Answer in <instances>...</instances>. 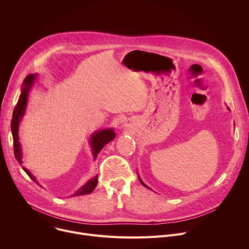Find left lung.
<instances>
[{"instance_id":"1","label":"left lung","mask_w":249,"mask_h":249,"mask_svg":"<svg viewBox=\"0 0 249 249\" xmlns=\"http://www.w3.org/2000/svg\"><path fill=\"white\" fill-rule=\"evenodd\" d=\"M139 180L141 181V183H142V184H143V185H144L145 187H147V188H150V187H148V186H147V185H146V184H145V183H144L143 181H142V180H141V178H140V177H139ZM150 189H151V188H150Z\"/></svg>"}]
</instances>
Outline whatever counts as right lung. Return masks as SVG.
<instances>
[{"label": "right lung", "mask_w": 249, "mask_h": 249, "mask_svg": "<svg viewBox=\"0 0 249 249\" xmlns=\"http://www.w3.org/2000/svg\"><path fill=\"white\" fill-rule=\"evenodd\" d=\"M35 79H36V75H32V74L28 75L24 79L22 86H21V93L18 97V103L14 109L13 119L11 122V129H12L13 140H14L15 157L20 164H22V161H21L22 154H21V146H20L19 141H18V126H19L20 120L22 119V117L25 113L26 106H27V100H28V93H29L31 87L33 86V84L35 82ZM114 138H115V133H114L113 129H103V130L93 133L90 136V140H89V145L91 147L93 158L96 159L98 153L102 150V148L106 144H108L109 142L112 141ZM22 169L26 172V174L30 177L33 181H35L39 185V183L36 181V178H35V176L33 174H31V172L27 168L22 166ZM96 185H97V175L95 177H93L92 179H89L79 190H77L73 196H82V195L90 194L94 190Z\"/></svg>", "instance_id": "add662e5"}]
</instances>
